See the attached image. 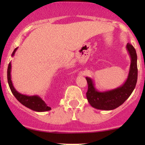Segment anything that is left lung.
<instances>
[{"mask_svg": "<svg viewBox=\"0 0 145 145\" xmlns=\"http://www.w3.org/2000/svg\"><path fill=\"white\" fill-rule=\"evenodd\" d=\"M126 48L131 58V63L127 78L123 84L110 91H99L95 87L93 80L91 78L86 77L88 83L86 98L95 108L103 110L115 109L127 100L135 89L138 78L137 54L135 48L129 43Z\"/></svg>", "mask_w": 145, "mask_h": 145, "instance_id": "8db88e82", "label": "left lung"}]
</instances>
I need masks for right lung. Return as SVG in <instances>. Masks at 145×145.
<instances>
[{"label":"right lung","mask_w":145,"mask_h":145,"mask_svg":"<svg viewBox=\"0 0 145 145\" xmlns=\"http://www.w3.org/2000/svg\"><path fill=\"white\" fill-rule=\"evenodd\" d=\"M18 48H16L14 50V52H13L11 56H14ZM11 62H10L7 69V80L10 89H11V92H12L13 95L15 96V97H16L22 104L24 105L26 107L31 109L32 110L36 111V112H46V111L50 110L51 108L48 106L46 103H45V101L44 100H42V99H41L40 97H39L38 95H26L20 93L19 92H18V91H16V89L14 88V85H13L12 81H11Z\"/></svg>","instance_id":"right-lung-1"}]
</instances>
